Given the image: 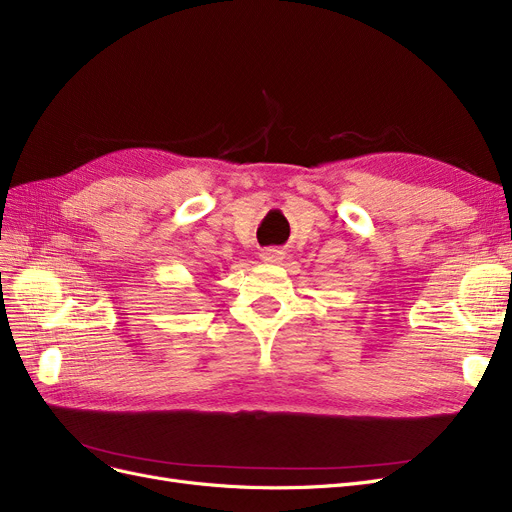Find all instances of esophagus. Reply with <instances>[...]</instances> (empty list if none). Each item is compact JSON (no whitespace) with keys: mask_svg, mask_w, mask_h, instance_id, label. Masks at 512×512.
<instances>
[{"mask_svg":"<svg viewBox=\"0 0 512 512\" xmlns=\"http://www.w3.org/2000/svg\"><path fill=\"white\" fill-rule=\"evenodd\" d=\"M259 259H261L263 263H282V259H284V251H280V249H276V247L263 249V251L259 253Z\"/></svg>","mask_w":512,"mask_h":512,"instance_id":"esophagus-1","label":"esophagus"}]
</instances>
